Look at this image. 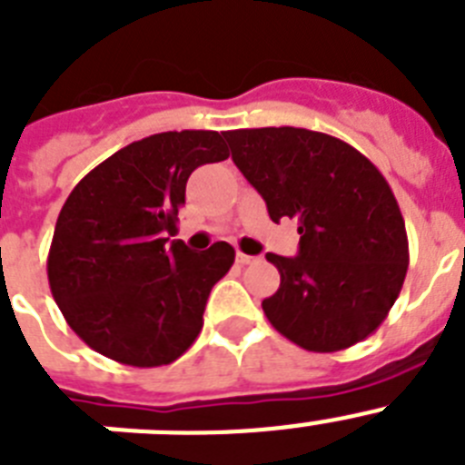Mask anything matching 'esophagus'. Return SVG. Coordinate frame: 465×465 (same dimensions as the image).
<instances>
[{
	"mask_svg": "<svg viewBox=\"0 0 465 465\" xmlns=\"http://www.w3.org/2000/svg\"><path fill=\"white\" fill-rule=\"evenodd\" d=\"M256 261H258L256 256H249V253L237 252V262H240V265H252V262H256Z\"/></svg>",
	"mask_w": 465,
	"mask_h": 465,
	"instance_id": "34e87169",
	"label": "esophagus"
}]
</instances>
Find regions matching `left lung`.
<instances>
[{"mask_svg": "<svg viewBox=\"0 0 465 465\" xmlns=\"http://www.w3.org/2000/svg\"><path fill=\"white\" fill-rule=\"evenodd\" d=\"M232 160L268 204L298 223L295 258L268 253L277 293L268 322L307 351H340L381 326L408 274L405 221L381 172L361 151L305 127L228 130Z\"/></svg>", "mask_w": 465, "mask_h": 465, "instance_id": "obj_1", "label": "left lung"}]
</instances>
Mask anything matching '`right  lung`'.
<instances>
[{"label":"right lung","instance_id":"add662e5","mask_svg":"<svg viewBox=\"0 0 465 465\" xmlns=\"http://www.w3.org/2000/svg\"><path fill=\"white\" fill-rule=\"evenodd\" d=\"M228 155L213 130L151 134L109 155L69 193L48 252V283L69 328L97 354L158 368L195 342L235 249L216 242L193 253L165 235L176 230L193 170Z\"/></svg>","mask_w":465,"mask_h":465}]
</instances>
